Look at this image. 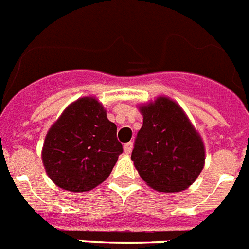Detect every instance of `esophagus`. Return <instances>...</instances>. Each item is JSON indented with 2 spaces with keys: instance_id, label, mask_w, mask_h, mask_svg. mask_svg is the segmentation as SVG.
Masks as SVG:
<instances>
[{
  "instance_id": "34e87169",
  "label": "esophagus",
  "mask_w": 249,
  "mask_h": 249,
  "mask_svg": "<svg viewBox=\"0 0 249 249\" xmlns=\"http://www.w3.org/2000/svg\"><path fill=\"white\" fill-rule=\"evenodd\" d=\"M132 148H134V144H132V142H127V144H124V146H123V150H124L126 154H130V153L132 152Z\"/></svg>"
}]
</instances>
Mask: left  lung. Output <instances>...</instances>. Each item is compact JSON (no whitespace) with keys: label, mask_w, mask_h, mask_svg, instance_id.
I'll list each match as a JSON object with an SVG mask.
<instances>
[{"label":"left lung","mask_w":249,"mask_h":249,"mask_svg":"<svg viewBox=\"0 0 249 249\" xmlns=\"http://www.w3.org/2000/svg\"><path fill=\"white\" fill-rule=\"evenodd\" d=\"M142 127L131 159L141 178L158 192L189 188L204 166V145L184 110L168 97L141 105Z\"/></svg>","instance_id":"left-lung-1"}]
</instances>
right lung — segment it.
I'll return each mask as SVG.
<instances>
[{"mask_svg": "<svg viewBox=\"0 0 249 249\" xmlns=\"http://www.w3.org/2000/svg\"><path fill=\"white\" fill-rule=\"evenodd\" d=\"M123 152L117 126L95 97H81L65 109L46 135V174L68 192L82 193L108 178Z\"/></svg>", "mask_w": 249, "mask_h": 249, "instance_id": "1", "label": "right lung"}]
</instances>
